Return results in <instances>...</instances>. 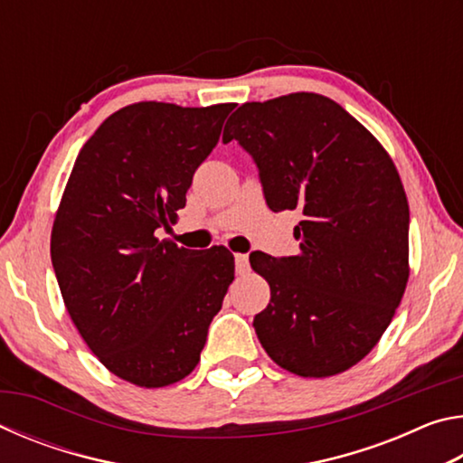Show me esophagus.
I'll list each match as a JSON object with an SVG mask.
<instances>
[{
    "label": "esophagus",
    "mask_w": 463,
    "mask_h": 463,
    "mask_svg": "<svg viewBox=\"0 0 463 463\" xmlns=\"http://www.w3.org/2000/svg\"><path fill=\"white\" fill-rule=\"evenodd\" d=\"M234 268H237L239 276H245L249 271V257L247 255H234Z\"/></svg>",
    "instance_id": "obj_1"
}]
</instances>
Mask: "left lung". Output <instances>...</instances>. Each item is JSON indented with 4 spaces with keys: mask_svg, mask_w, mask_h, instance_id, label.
I'll return each instance as SVG.
<instances>
[{
    "mask_svg": "<svg viewBox=\"0 0 463 463\" xmlns=\"http://www.w3.org/2000/svg\"><path fill=\"white\" fill-rule=\"evenodd\" d=\"M260 167L273 213L300 210V253L249 261L271 300L253 326L265 354L302 378L370 354L409 281V200L394 161L364 124L320 93L247 101L226 122Z\"/></svg>",
    "mask_w": 463,
    "mask_h": 463,
    "instance_id": "obj_1",
    "label": "left lung"
}]
</instances>
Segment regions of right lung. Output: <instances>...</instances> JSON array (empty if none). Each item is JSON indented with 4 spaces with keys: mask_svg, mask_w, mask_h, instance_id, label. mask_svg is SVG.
<instances>
[{
    "mask_svg": "<svg viewBox=\"0 0 463 463\" xmlns=\"http://www.w3.org/2000/svg\"><path fill=\"white\" fill-rule=\"evenodd\" d=\"M232 104L138 101L101 122L77 155L51 232L69 317L101 364L140 388L184 380L234 279L226 247L159 241Z\"/></svg>",
    "mask_w": 463,
    "mask_h": 463,
    "instance_id": "right-lung-1",
    "label": "right lung"
}]
</instances>
